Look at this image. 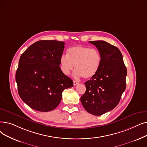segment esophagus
<instances>
[{
	"label": "esophagus",
	"instance_id": "1",
	"mask_svg": "<svg viewBox=\"0 0 147 147\" xmlns=\"http://www.w3.org/2000/svg\"><path fill=\"white\" fill-rule=\"evenodd\" d=\"M78 84H79V82L76 81V80H74V81H73V85H74V86H75V85H77Z\"/></svg>",
	"mask_w": 147,
	"mask_h": 147
}]
</instances>
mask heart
Returning a JSON list of instances; mask_svg holds the SVG:
<instances>
[{
	"mask_svg": "<svg viewBox=\"0 0 147 147\" xmlns=\"http://www.w3.org/2000/svg\"><path fill=\"white\" fill-rule=\"evenodd\" d=\"M101 60V54L97 49L76 46L68 49V55L61 56L60 67L62 73L67 75L73 71L76 65V78L83 76L85 79H91L98 72Z\"/></svg>",
	"mask_w": 147,
	"mask_h": 147,
	"instance_id": "b5f03b06",
	"label": "heart"
}]
</instances>
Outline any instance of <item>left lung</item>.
Wrapping results in <instances>:
<instances>
[{
	"label": "left lung",
	"instance_id": "obj_1",
	"mask_svg": "<svg viewBox=\"0 0 147 147\" xmlns=\"http://www.w3.org/2000/svg\"><path fill=\"white\" fill-rule=\"evenodd\" d=\"M89 42L100 52L101 64L97 74L85 82L86 91L80 101L88 112L100 116L112 111L119 103L126 88L127 69L117 47L105 41Z\"/></svg>",
	"mask_w": 147,
	"mask_h": 147
}]
</instances>
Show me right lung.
I'll use <instances>...</instances> for the list:
<instances>
[{"instance_id":"right-lung-1","label":"right lung","mask_w":147,"mask_h":147,"mask_svg":"<svg viewBox=\"0 0 147 147\" xmlns=\"http://www.w3.org/2000/svg\"><path fill=\"white\" fill-rule=\"evenodd\" d=\"M64 44L56 40L38 41L21 55L16 74L18 92L32 109L53 110L60 103L63 90L73 86V80L59 67Z\"/></svg>"}]
</instances>
